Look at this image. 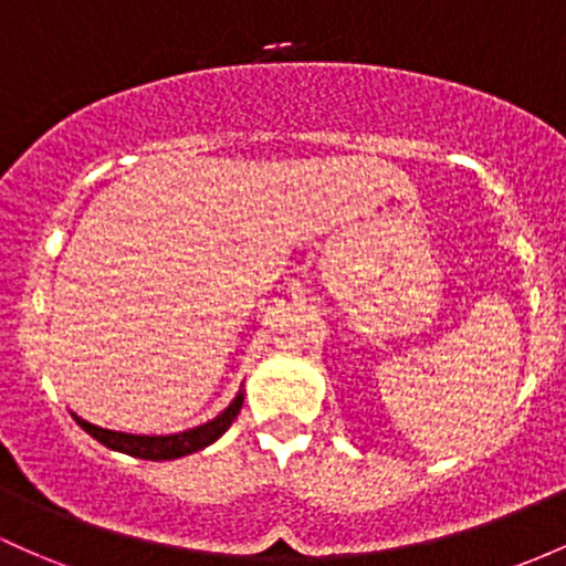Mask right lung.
Wrapping results in <instances>:
<instances>
[{"mask_svg":"<svg viewBox=\"0 0 566 566\" xmlns=\"http://www.w3.org/2000/svg\"><path fill=\"white\" fill-rule=\"evenodd\" d=\"M241 402H244V392L235 395L231 406H228L222 413H217L212 421H207V424H198V427H192V430L174 432V434L117 432V430H107V427L91 424V421L80 419L77 413H72V416L77 419V424L83 427L85 432L93 434V438H96L98 443L107 446V449L120 451V454H128V457L164 462V459L188 457V454H196V451L207 449V446H212L214 440L233 424V419L241 411Z\"/></svg>","mask_w":566,"mask_h":566,"instance_id":"add662e5","label":"right lung"}]
</instances>
